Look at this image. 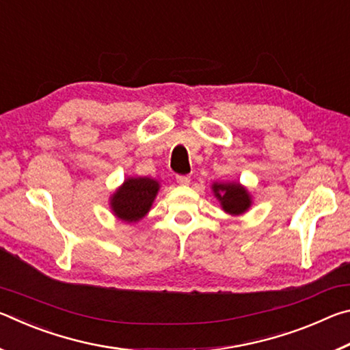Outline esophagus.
<instances>
[{
    "mask_svg": "<svg viewBox=\"0 0 350 350\" xmlns=\"http://www.w3.org/2000/svg\"><path fill=\"white\" fill-rule=\"evenodd\" d=\"M176 180H177V183H180V185H188V183L191 182V177H189V176H176Z\"/></svg>",
    "mask_w": 350,
    "mask_h": 350,
    "instance_id": "obj_1",
    "label": "esophagus"
}]
</instances>
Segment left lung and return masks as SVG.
<instances>
[{
	"label": "left lung",
	"mask_w": 350,
	"mask_h": 350,
	"mask_svg": "<svg viewBox=\"0 0 350 350\" xmlns=\"http://www.w3.org/2000/svg\"><path fill=\"white\" fill-rule=\"evenodd\" d=\"M213 193L221 202L222 210L232 216H239L245 213L252 205V196L245 187L238 182L219 183L215 182L211 185Z\"/></svg>",
	"instance_id": "left-lung-1"
}]
</instances>
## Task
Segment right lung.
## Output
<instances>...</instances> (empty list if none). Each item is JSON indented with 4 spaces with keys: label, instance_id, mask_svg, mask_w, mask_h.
Wrapping results in <instances>:
<instances>
[{
    "label": "right lung",
    "instance_id": "obj_1",
    "mask_svg": "<svg viewBox=\"0 0 350 350\" xmlns=\"http://www.w3.org/2000/svg\"><path fill=\"white\" fill-rule=\"evenodd\" d=\"M161 185L150 177H128L111 196L114 215L125 222H139L150 211Z\"/></svg>",
    "mask_w": 350,
    "mask_h": 350
}]
</instances>
